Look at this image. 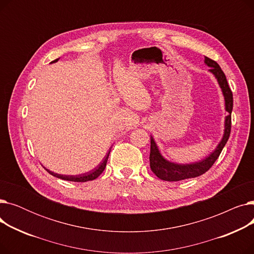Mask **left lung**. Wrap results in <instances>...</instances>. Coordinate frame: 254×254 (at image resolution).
<instances>
[{
  "label": "left lung",
  "instance_id": "left-lung-1",
  "mask_svg": "<svg viewBox=\"0 0 254 254\" xmlns=\"http://www.w3.org/2000/svg\"><path fill=\"white\" fill-rule=\"evenodd\" d=\"M205 64L210 66V72L215 76L218 84L222 90L224 102H225V111L229 114L225 116L224 122V134L217 145L215 150L209 154L206 158L199 162L191 164H175L167 161L166 158L159 152L157 145L154 142V139L150 137V169L154 174L162 180L165 181H179L189 178H194L203 175L216 162L219 154L221 153L223 147L228 142L231 134L232 127V111H233V92L228 84V80L224 73L222 72L219 64L207 57H205Z\"/></svg>",
  "mask_w": 254,
  "mask_h": 254
}]
</instances>
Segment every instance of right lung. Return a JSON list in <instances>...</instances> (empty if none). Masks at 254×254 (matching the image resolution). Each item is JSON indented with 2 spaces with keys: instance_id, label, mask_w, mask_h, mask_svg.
<instances>
[{
  "instance_id": "obj_1",
  "label": "right lung",
  "mask_w": 254,
  "mask_h": 254,
  "mask_svg": "<svg viewBox=\"0 0 254 254\" xmlns=\"http://www.w3.org/2000/svg\"><path fill=\"white\" fill-rule=\"evenodd\" d=\"M59 61V59H57V60H55L53 62H51V63H56V62H58ZM110 151L111 150H109V152L107 153V155L105 156V158L103 159V162L96 168V169H93L92 171H90V172H87V173H84V174H81V175H76V176H74V175H61V174H57V173H53V172H51V171H49V170H47L46 169V171L49 173L50 175H52V176H55V177H57V178H60V179H63V180H66V181H74V182H86V181H90V180H95L96 178H98L102 173H103V171L105 170V168H106V165H107V161H108V157H109V154H110Z\"/></svg>"
}]
</instances>
